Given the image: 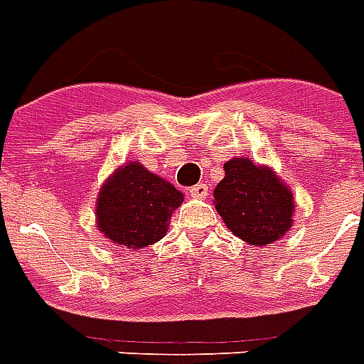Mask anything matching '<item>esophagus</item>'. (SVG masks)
<instances>
[{"instance_id": "obj_1", "label": "esophagus", "mask_w": 364, "mask_h": 364, "mask_svg": "<svg viewBox=\"0 0 364 364\" xmlns=\"http://www.w3.org/2000/svg\"><path fill=\"white\" fill-rule=\"evenodd\" d=\"M190 196H192V198H196V200H203V198L208 196V186L205 184L193 186L192 190H190Z\"/></svg>"}]
</instances>
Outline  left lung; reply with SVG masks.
I'll return each mask as SVG.
<instances>
[{
	"mask_svg": "<svg viewBox=\"0 0 364 364\" xmlns=\"http://www.w3.org/2000/svg\"><path fill=\"white\" fill-rule=\"evenodd\" d=\"M225 178L213 190V203L229 230L250 246L281 240L293 227L291 188L266 164L250 159L225 163Z\"/></svg>",
	"mask_w": 364,
	"mask_h": 364,
	"instance_id": "8db88e82",
	"label": "left lung"
}]
</instances>
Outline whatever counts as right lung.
<instances>
[{
	"label": "right lung",
	"instance_id": "right-lung-1",
	"mask_svg": "<svg viewBox=\"0 0 364 364\" xmlns=\"http://www.w3.org/2000/svg\"><path fill=\"white\" fill-rule=\"evenodd\" d=\"M184 193L141 163L122 164L100 186L97 198V229L110 242L139 250L166 235L174 209Z\"/></svg>",
	"mask_w": 364,
	"mask_h": 364
}]
</instances>
